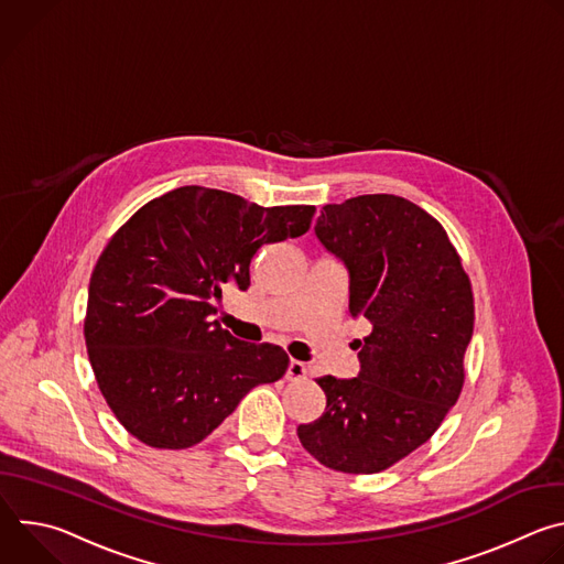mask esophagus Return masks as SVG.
Listing matches in <instances>:
<instances>
[{
  "mask_svg": "<svg viewBox=\"0 0 564 564\" xmlns=\"http://www.w3.org/2000/svg\"><path fill=\"white\" fill-rule=\"evenodd\" d=\"M285 377H288L290 381H299V379H303V377H305V364H303V361H296V359H292V361L288 364Z\"/></svg>",
  "mask_w": 564,
  "mask_h": 564,
  "instance_id": "1",
  "label": "esophagus"
}]
</instances>
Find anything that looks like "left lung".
Returning <instances> with one entry per match:
<instances>
[{
    "instance_id": "1",
    "label": "left lung",
    "mask_w": 564,
    "mask_h": 564,
    "mask_svg": "<svg viewBox=\"0 0 564 564\" xmlns=\"http://www.w3.org/2000/svg\"><path fill=\"white\" fill-rule=\"evenodd\" d=\"M314 234L346 268L348 312L370 335L357 377L316 379L326 413L296 433L328 468L379 473L422 446L459 397L470 281L444 227L392 194L326 205Z\"/></svg>"
}]
</instances>
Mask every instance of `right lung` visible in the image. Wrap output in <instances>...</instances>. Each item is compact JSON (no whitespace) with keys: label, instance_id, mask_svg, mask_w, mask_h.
I'll return each mask as SVG.
<instances>
[{"label":"right lung","instance_id":"add662e5","mask_svg":"<svg viewBox=\"0 0 564 564\" xmlns=\"http://www.w3.org/2000/svg\"><path fill=\"white\" fill-rule=\"evenodd\" d=\"M312 216V205L261 207L189 185L116 231L91 274L85 339L107 404L133 437L194 446L254 386L283 377L281 346L240 341L214 314L225 285L250 288L254 254L305 234Z\"/></svg>","mask_w":564,"mask_h":564}]
</instances>
